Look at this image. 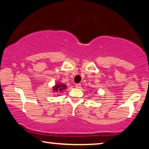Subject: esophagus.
I'll return each mask as SVG.
<instances>
[{"label":"esophagus","mask_w":149,"mask_h":149,"mask_svg":"<svg viewBox=\"0 0 149 149\" xmlns=\"http://www.w3.org/2000/svg\"><path fill=\"white\" fill-rule=\"evenodd\" d=\"M81 84H79V83H77V84L75 85V87L77 89L81 88Z\"/></svg>","instance_id":"obj_1"}]
</instances>
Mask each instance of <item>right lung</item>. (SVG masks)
<instances>
[{
	"instance_id": "1",
	"label": "right lung",
	"mask_w": 149,
	"mask_h": 149,
	"mask_svg": "<svg viewBox=\"0 0 149 149\" xmlns=\"http://www.w3.org/2000/svg\"><path fill=\"white\" fill-rule=\"evenodd\" d=\"M66 86L64 84H62V83H60V84H57L56 86L54 87V91H62L63 89H66Z\"/></svg>"
}]
</instances>
